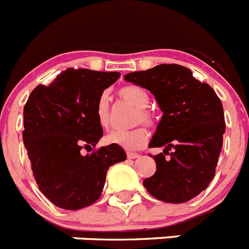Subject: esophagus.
<instances>
[{"label": "esophagus", "mask_w": 249, "mask_h": 249, "mask_svg": "<svg viewBox=\"0 0 249 249\" xmlns=\"http://www.w3.org/2000/svg\"><path fill=\"white\" fill-rule=\"evenodd\" d=\"M127 157H128L129 160H135V158L140 157V155H138V153H135V152H127Z\"/></svg>", "instance_id": "esophagus-1"}]
</instances>
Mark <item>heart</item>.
I'll list each match as a JSON object with an SVG mask.
<instances>
[{
    "label": "heart",
    "instance_id": "heart-1",
    "mask_svg": "<svg viewBox=\"0 0 249 249\" xmlns=\"http://www.w3.org/2000/svg\"><path fill=\"white\" fill-rule=\"evenodd\" d=\"M118 96L123 101L131 103L137 108L135 117V123H146L149 124L152 122V113L148 111L147 106L149 103V94L144 89L140 86L128 85L121 87L118 89ZM96 118L97 122L103 129H107L111 126V112H109V102L106 94H102L96 103ZM148 140V133L144 128L138 127L129 131H112L106 136V143L117 144L124 149H138L146 144Z\"/></svg>",
    "mask_w": 249,
    "mask_h": 249
}]
</instances>
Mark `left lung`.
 I'll list each match as a JSON object with an SVG mask.
<instances>
[{
    "mask_svg": "<svg viewBox=\"0 0 249 249\" xmlns=\"http://www.w3.org/2000/svg\"><path fill=\"white\" fill-rule=\"evenodd\" d=\"M124 80L148 89L163 112L148 147L164 149L153 157L157 169L144 179V188L167 203L195 198L213 179L221 155L226 131L221 100L191 70L173 63L131 72Z\"/></svg>",
    "mask_w": 249,
    "mask_h": 249,
    "instance_id": "obj_1",
    "label": "left lung"
}]
</instances>
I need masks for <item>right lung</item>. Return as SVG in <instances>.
<instances>
[{
    "mask_svg": "<svg viewBox=\"0 0 249 249\" xmlns=\"http://www.w3.org/2000/svg\"><path fill=\"white\" fill-rule=\"evenodd\" d=\"M120 76L67 68L48 86H37L25 105L22 137L32 172L41 192L59 208L76 211L94 203L109 167L126 160L117 144L82 155L103 136L96 103Z\"/></svg>",
    "mask_w": 249,
    "mask_h": 249,
    "instance_id": "right-lung-1",
    "label": "right lung"
}]
</instances>
